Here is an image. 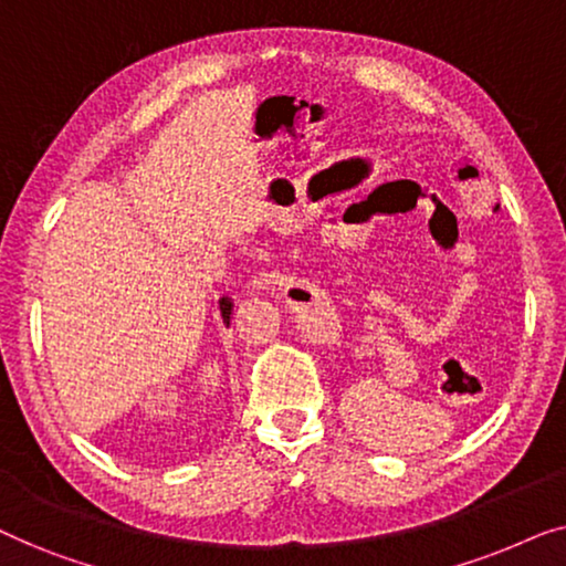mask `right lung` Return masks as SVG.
I'll return each instance as SVG.
<instances>
[{
	"label": "right lung",
	"instance_id": "obj_1",
	"mask_svg": "<svg viewBox=\"0 0 566 566\" xmlns=\"http://www.w3.org/2000/svg\"><path fill=\"white\" fill-rule=\"evenodd\" d=\"M219 312H221V319H223V324H227L229 327V322H231V312H234V301L231 298H219Z\"/></svg>",
	"mask_w": 566,
	"mask_h": 566
}]
</instances>
